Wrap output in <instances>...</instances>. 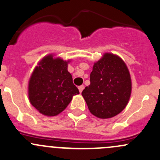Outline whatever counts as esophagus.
<instances>
[{
  "instance_id": "esophagus-1",
  "label": "esophagus",
  "mask_w": 160,
  "mask_h": 160,
  "mask_svg": "<svg viewBox=\"0 0 160 160\" xmlns=\"http://www.w3.org/2000/svg\"><path fill=\"white\" fill-rule=\"evenodd\" d=\"M78 89H79V91H80V93H81V92L83 91V90L84 89V86H83V85H81V86H79L78 87Z\"/></svg>"
}]
</instances>
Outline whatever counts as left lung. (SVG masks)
Returning a JSON list of instances; mask_svg holds the SVG:
<instances>
[{
  "mask_svg": "<svg viewBox=\"0 0 160 160\" xmlns=\"http://www.w3.org/2000/svg\"><path fill=\"white\" fill-rule=\"evenodd\" d=\"M90 81L82 95L92 114L110 118L125 109L131 96L132 81L129 71L120 57L105 53L93 65Z\"/></svg>",
  "mask_w": 160,
  "mask_h": 160,
  "instance_id": "1",
  "label": "left lung"
}]
</instances>
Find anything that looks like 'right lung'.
I'll return each mask as SVG.
<instances>
[{
  "mask_svg": "<svg viewBox=\"0 0 160 160\" xmlns=\"http://www.w3.org/2000/svg\"><path fill=\"white\" fill-rule=\"evenodd\" d=\"M67 63L49 55L42 59L32 72L28 83L29 101L44 115L59 114L70 104L72 96L80 93L67 70Z\"/></svg>",
  "mask_w": 160,
  "mask_h": 160,
  "instance_id": "right-lung-1",
  "label": "right lung"
}]
</instances>
